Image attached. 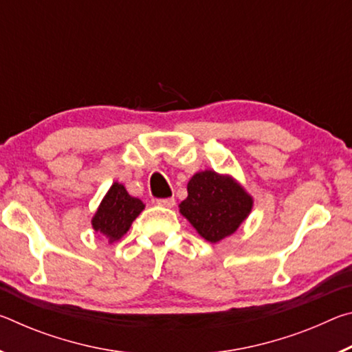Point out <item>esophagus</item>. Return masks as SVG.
I'll list each match as a JSON object with an SVG mask.
<instances>
[{"label":"esophagus","instance_id":"obj_1","mask_svg":"<svg viewBox=\"0 0 352 352\" xmlns=\"http://www.w3.org/2000/svg\"><path fill=\"white\" fill-rule=\"evenodd\" d=\"M157 205L164 206V208H172L175 205V199L174 197H168V199H157Z\"/></svg>","mask_w":352,"mask_h":352}]
</instances>
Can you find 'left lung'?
I'll return each mask as SVG.
<instances>
[{
	"instance_id": "1",
	"label": "left lung",
	"mask_w": 352,
	"mask_h": 352,
	"mask_svg": "<svg viewBox=\"0 0 352 352\" xmlns=\"http://www.w3.org/2000/svg\"><path fill=\"white\" fill-rule=\"evenodd\" d=\"M252 206V197L233 178L205 170L189 180L180 212L208 242H219L239 228Z\"/></svg>"
}]
</instances>
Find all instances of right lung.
<instances>
[{
    "label": "right lung",
    "mask_w": 352,
    "mask_h": 352,
    "mask_svg": "<svg viewBox=\"0 0 352 352\" xmlns=\"http://www.w3.org/2000/svg\"><path fill=\"white\" fill-rule=\"evenodd\" d=\"M142 210L144 205L140 199L129 195L122 184L113 183L91 220L93 228L105 234L110 242L118 241L127 233Z\"/></svg>",
    "instance_id": "add662e5"
}]
</instances>
